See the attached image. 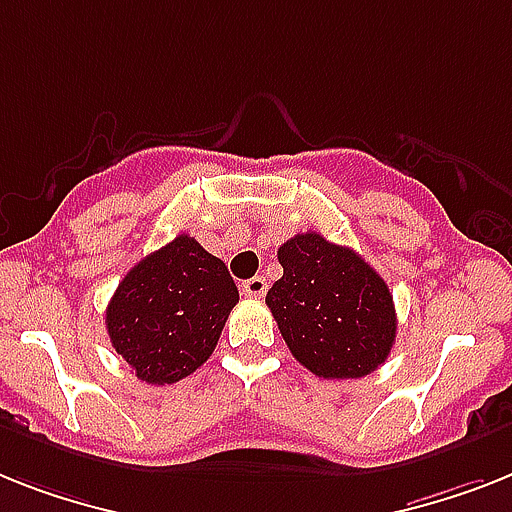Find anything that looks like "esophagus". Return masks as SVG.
<instances>
[{"label":"esophagus","instance_id":"obj_1","mask_svg":"<svg viewBox=\"0 0 512 512\" xmlns=\"http://www.w3.org/2000/svg\"><path fill=\"white\" fill-rule=\"evenodd\" d=\"M240 287H243V295H248V298H261L269 285H266L264 277H251V280H246Z\"/></svg>","mask_w":512,"mask_h":512}]
</instances>
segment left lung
<instances>
[{
	"mask_svg": "<svg viewBox=\"0 0 512 512\" xmlns=\"http://www.w3.org/2000/svg\"><path fill=\"white\" fill-rule=\"evenodd\" d=\"M282 277L269 287L282 340L308 371L324 379H358L390 356L398 316L387 282L356 251L319 232L280 246Z\"/></svg>",
	"mask_w": 512,
	"mask_h": 512,
	"instance_id": "left-lung-1",
	"label": "left lung"
}]
</instances>
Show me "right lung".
I'll return each mask as SVG.
<instances>
[{"label": "right lung", "mask_w": 512, "mask_h": 512, "mask_svg": "<svg viewBox=\"0 0 512 512\" xmlns=\"http://www.w3.org/2000/svg\"><path fill=\"white\" fill-rule=\"evenodd\" d=\"M238 298L225 261L177 235L117 285L107 306L109 340L143 382H180L214 353Z\"/></svg>", "instance_id": "obj_1"}]
</instances>
